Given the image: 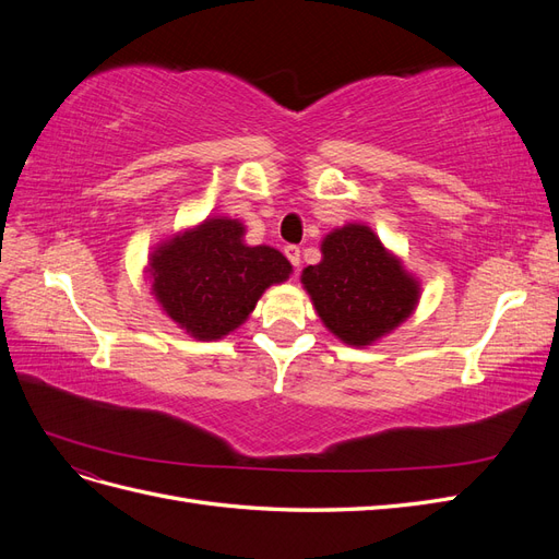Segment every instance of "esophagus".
Here are the masks:
<instances>
[{
  "label": "esophagus",
  "instance_id": "esophagus-1",
  "mask_svg": "<svg viewBox=\"0 0 559 559\" xmlns=\"http://www.w3.org/2000/svg\"><path fill=\"white\" fill-rule=\"evenodd\" d=\"M284 253H286V259H289V263L294 265V267H298L300 265V249L296 247V245H289L284 249Z\"/></svg>",
  "mask_w": 559,
  "mask_h": 559
}]
</instances>
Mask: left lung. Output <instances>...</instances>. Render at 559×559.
Returning <instances> with one entry per match:
<instances>
[{"label":"left lung","mask_w":559,"mask_h":559,"mask_svg":"<svg viewBox=\"0 0 559 559\" xmlns=\"http://www.w3.org/2000/svg\"><path fill=\"white\" fill-rule=\"evenodd\" d=\"M324 326L352 347H366L413 314L419 282L364 224L321 240V261L300 275Z\"/></svg>","instance_id":"left-lung-1"}]
</instances>
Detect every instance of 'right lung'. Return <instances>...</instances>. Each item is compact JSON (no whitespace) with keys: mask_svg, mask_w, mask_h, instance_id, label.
<instances>
[{"mask_svg":"<svg viewBox=\"0 0 559 559\" xmlns=\"http://www.w3.org/2000/svg\"><path fill=\"white\" fill-rule=\"evenodd\" d=\"M151 292L195 341H222L242 326L267 286L292 275L282 251L245 245L238 218L212 216L173 235L148 257Z\"/></svg>","mask_w":559,"mask_h":559,"instance_id":"add662e5","label":"right lung"}]
</instances>
